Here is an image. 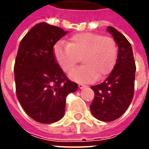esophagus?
<instances>
[{"instance_id":"obj_1","label":"esophagus","mask_w":149,"mask_h":149,"mask_svg":"<svg viewBox=\"0 0 149 149\" xmlns=\"http://www.w3.org/2000/svg\"><path fill=\"white\" fill-rule=\"evenodd\" d=\"M78 86H79V88H81V89L87 87L86 85H84V84H78Z\"/></svg>"}]
</instances>
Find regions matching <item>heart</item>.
<instances>
[{"label": "heart", "instance_id": "obj_1", "mask_svg": "<svg viewBox=\"0 0 149 149\" xmlns=\"http://www.w3.org/2000/svg\"><path fill=\"white\" fill-rule=\"evenodd\" d=\"M54 55L66 73H69L82 58L84 65L73 70L69 77L77 82L88 83L109 74L116 62L118 48L112 37L81 33L72 35L68 44H56Z\"/></svg>", "mask_w": 149, "mask_h": 149}]
</instances>
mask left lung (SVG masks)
I'll list each match as a JSON object with an SVG mask.
<instances>
[{"mask_svg": "<svg viewBox=\"0 0 149 149\" xmlns=\"http://www.w3.org/2000/svg\"><path fill=\"white\" fill-rule=\"evenodd\" d=\"M118 45L114 68L105 81L92 86L94 99L90 105L92 114L101 121H112L121 116L131 104L134 94L135 64L131 44L115 28H107Z\"/></svg>", "mask_w": 149, "mask_h": 149, "instance_id": "obj_1", "label": "left lung"}]
</instances>
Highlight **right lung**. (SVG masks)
<instances>
[{"instance_id":"right-lung-1","label":"right lung","mask_w":149,"mask_h":149,"mask_svg":"<svg viewBox=\"0 0 149 149\" xmlns=\"http://www.w3.org/2000/svg\"><path fill=\"white\" fill-rule=\"evenodd\" d=\"M67 33L61 28L42 22L21 40L14 65L16 93L28 115L42 124L64 116L66 97L77 90L57 62L53 46Z\"/></svg>"}]
</instances>
